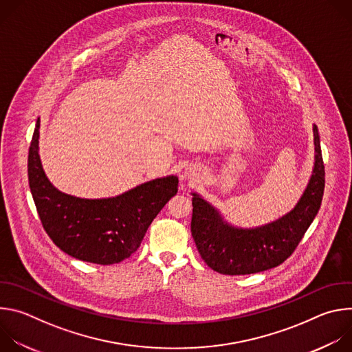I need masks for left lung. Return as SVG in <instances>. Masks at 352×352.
<instances>
[{
  "instance_id": "obj_1",
  "label": "left lung",
  "mask_w": 352,
  "mask_h": 352,
  "mask_svg": "<svg viewBox=\"0 0 352 352\" xmlns=\"http://www.w3.org/2000/svg\"><path fill=\"white\" fill-rule=\"evenodd\" d=\"M315 136V168L296 206L281 219L252 230L227 224L220 213L192 193L190 232L200 256L217 273L241 276L265 272L287 261L316 217L324 190V164L318 126Z\"/></svg>"
}]
</instances>
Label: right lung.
Instances as JSON below:
<instances>
[{
    "mask_svg": "<svg viewBox=\"0 0 352 352\" xmlns=\"http://www.w3.org/2000/svg\"><path fill=\"white\" fill-rule=\"evenodd\" d=\"M36 122L29 147V186L43 228L69 256L96 265H114L129 258L155 217L178 192L170 175L144 182L120 196L80 199L57 190L43 171Z\"/></svg>",
    "mask_w": 352,
    "mask_h": 352,
    "instance_id": "right-lung-1",
    "label": "right lung"
}]
</instances>
